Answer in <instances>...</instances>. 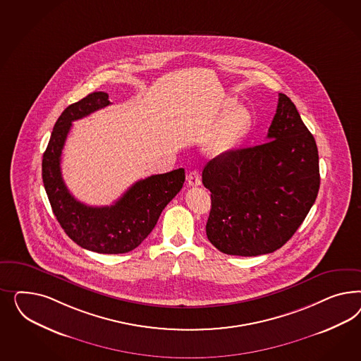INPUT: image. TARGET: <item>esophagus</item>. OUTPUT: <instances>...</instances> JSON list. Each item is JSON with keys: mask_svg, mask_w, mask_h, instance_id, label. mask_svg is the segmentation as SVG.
<instances>
[{"mask_svg": "<svg viewBox=\"0 0 361 361\" xmlns=\"http://www.w3.org/2000/svg\"><path fill=\"white\" fill-rule=\"evenodd\" d=\"M186 180H188L189 186L201 185V177H200V173L197 171L189 172V175L186 176Z\"/></svg>", "mask_w": 361, "mask_h": 361, "instance_id": "obj_1", "label": "esophagus"}]
</instances>
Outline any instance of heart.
<instances>
[{"label":"heart","instance_id":"1","mask_svg":"<svg viewBox=\"0 0 361 361\" xmlns=\"http://www.w3.org/2000/svg\"><path fill=\"white\" fill-rule=\"evenodd\" d=\"M234 103L228 102V107ZM252 127V115L245 107H235L221 121L219 130L212 136L209 149L216 153L228 152L237 147Z\"/></svg>","mask_w":361,"mask_h":361}]
</instances>
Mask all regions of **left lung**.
<instances>
[{
    "mask_svg": "<svg viewBox=\"0 0 361 361\" xmlns=\"http://www.w3.org/2000/svg\"><path fill=\"white\" fill-rule=\"evenodd\" d=\"M212 192L207 235L229 255L255 257L281 249L317 200V142L295 104L279 94L267 142L219 154L202 171Z\"/></svg>",
    "mask_w": 361,
    "mask_h": 361,
    "instance_id": "left-lung-1",
    "label": "left lung"
}]
</instances>
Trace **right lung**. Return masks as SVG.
Returning a JSON list of instances; mask_svg holds the SVG:
<instances>
[{"mask_svg":"<svg viewBox=\"0 0 361 361\" xmlns=\"http://www.w3.org/2000/svg\"><path fill=\"white\" fill-rule=\"evenodd\" d=\"M111 104L109 94L97 91L70 104L61 114L42 159V180L50 205L66 234L80 247L99 254L136 249L152 231L163 209L181 190L184 168L135 183L111 207H88L73 196L61 172V154L73 121Z\"/></svg>","mask_w":361,"mask_h":361,"instance_id":"1","label":"right lung"}]
</instances>
